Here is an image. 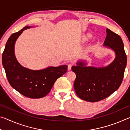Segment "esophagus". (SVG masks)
<instances>
[{
    "instance_id": "1",
    "label": "esophagus",
    "mask_w": 130,
    "mask_h": 130,
    "mask_svg": "<svg viewBox=\"0 0 130 130\" xmlns=\"http://www.w3.org/2000/svg\"><path fill=\"white\" fill-rule=\"evenodd\" d=\"M72 67V64H69L68 65V70H70V69H71V68Z\"/></svg>"
}]
</instances>
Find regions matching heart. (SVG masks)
<instances>
[{"label": "heart", "mask_w": 130, "mask_h": 130, "mask_svg": "<svg viewBox=\"0 0 130 130\" xmlns=\"http://www.w3.org/2000/svg\"><path fill=\"white\" fill-rule=\"evenodd\" d=\"M91 38V35H90V34L86 35V36H84V37H83V38L85 41L88 40V39H89Z\"/></svg>", "instance_id": "heart-1"}]
</instances>
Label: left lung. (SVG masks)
Here are the masks:
<instances>
[{
  "instance_id": "8db88e82",
  "label": "left lung",
  "mask_w": 130,
  "mask_h": 130,
  "mask_svg": "<svg viewBox=\"0 0 130 130\" xmlns=\"http://www.w3.org/2000/svg\"><path fill=\"white\" fill-rule=\"evenodd\" d=\"M103 45L113 50L116 57L105 67H86L83 61L77 62L72 70L76 73L74 88L79 98L87 102H96L108 98L122 83L127 56L121 37L108 28Z\"/></svg>"
}]
</instances>
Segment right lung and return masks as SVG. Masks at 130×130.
I'll return each mask as SVG.
<instances>
[{
    "label": "right lung",
    "instance_id": "add662e5",
    "mask_svg": "<svg viewBox=\"0 0 130 130\" xmlns=\"http://www.w3.org/2000/svg\"><path fill=\"white\" fill-rule=\"evenodd\" d=\"M30 27L26 26L10 37L2 54V64L13 88L27 98L39 99L49 93L57 79L67 73L68 66L36 70L23 67L18 62L14 53L15 42L24 30Z\"/></svg>",
    "mask_w": 130,
    "mask_h": 130
}]
</instances>
